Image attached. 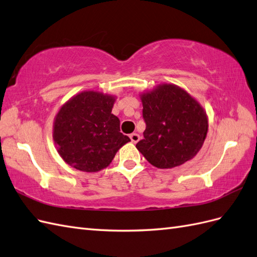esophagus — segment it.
<instances>
[{
    "label": "esophagus",
    "mask_w": 257,
    "mask_h": 257,
    "mask_svg": "<svg viewBox=\"0 0 257 257\" xmlns=\"http://www.w3.org/2000/svg\"><path fill=\"white\" fill-rule=\"evenodd\" d=\"M130 138H131L132 143L136 144V143H138V142H139V139H141V136H139L137 133H133V134H131V135H130Z\"/></svg>",
    "instance_id": "34e87169"
}]
</instances>
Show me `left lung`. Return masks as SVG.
<instances>
[{
	"label": "left lung",
	"mask_w": 257,
	"mask_h": 257,
	"mask_svg": "<svg viewBox=\"0 0 257 257\" xmlns=\"http://www.w3.org/2000/svg\"><path fill=\"white\" fill-rule=\"evenodd\" d=\"M146 122L136 148L158 168H173L193 159L208 132L204 108L175 84H161L142 95Z\"/></svg>",
	"instance_id": "8db88e82"
}]
</instances>
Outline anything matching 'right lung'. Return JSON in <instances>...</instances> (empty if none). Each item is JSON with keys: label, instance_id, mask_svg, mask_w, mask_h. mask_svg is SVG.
Wrapping results in <instances>:
<instances>
[{"label": "right lung", "instance_id": "1", "mask_svg": "<svg viewBox=\"0 0 257 257\" xmlns=\"http://www.w3.org/2000/svg\"><path fill=\"white\" fill-rule=\"evenodd\" d=\"M115 98L84 91L66 102L56 115L53 141L68 165L95 173L110 164L131 139L120 132V120L111 113Z\"/></svg>", "mask_w": 257, "mask_h": 257}]
</instances>
